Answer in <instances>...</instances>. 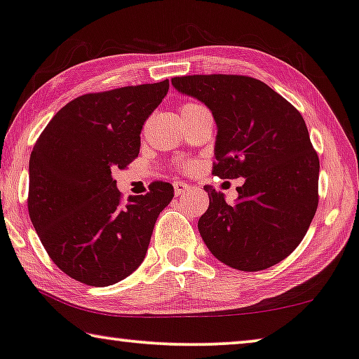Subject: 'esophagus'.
Listing matches in <instances>:
<instances>
[{
  "mask_svg": "<svg viewBox=\"0 0 359 359\" xmlns=\"http://www.w3.org/2000/svg\"><path fill=\"white\" fill-rule=\"evenodd\" d=\"M189 190H190V185L185 184V182H175L174 184V194L177 196L185 195Z\"/></svg>",
  "mask_w": 359,
  "mask_h": 359,
  "instance_id": "esophagus-1",
  "label": "esophagus"
}]
</instances>
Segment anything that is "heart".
Listing matches in <instances>:
<instances>
[{
    "mask_svg": "<svg viewBox=\"0 0 359 359\" xmlns=\"http://www.w3.org/2000/svg\"><path fill=\"white\" fill-rule=\"evenodd\" d=\"M198 106H200V104H196V103H185L184 106H182V112L195 109V108H198ZM182 168H184L185 170H189V169H191V163H184V164H182Z\"/></svg>",
    "mask_w": 359,
    "mask_h": 359,
    "instance_id": "b5f03b06",
    "label": "heart"
}]
</instances>
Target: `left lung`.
<instances>
[{
  "instance_id": "1",
  "label": "left lung",
  "mask_w": 359,
  "mask_h": 359,
  "mask_svg": "<svg viewBox=\"0 0 359 359\" xmlns=\"http://www.w3.org/2000/svg\"><path fill=\"white\" fill-rule=\"evenodd\" d=\"M180 93L211 109L217 124L212 174L243 177L229 205L205 185L198 221L206 247L238 271H263L295 250L318 210L319 158L299 111L258 79L231 74L174 77Z\"/></svg>"
}]
</instances>
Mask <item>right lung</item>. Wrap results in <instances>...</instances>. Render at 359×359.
I'll list each match as a JSON object with an SVG mask.
<instances>
[{
  "label": "right lung",
  "mask_w": 359,
  "mask_h": 359,
  "mask_svg": "<svg viewBox=\"0 0 359 359\" xmlns=\"http://www.w3.org/2000/svg\"><path fill=\"white\" fill-rule=\"evenodd\" d=\"M169 80L87 93L56 112L29 163L30 221L46 253L72 279L108 287L145 259L156 219L174 196L168 182L124 201L111 170L140 151V133Z\"/></svg>",
  "instance_id": "right-lung-1"
}]
</instances>
